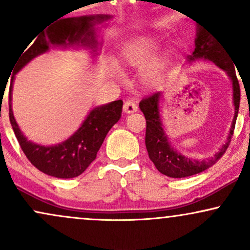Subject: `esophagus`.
I'll return each mask as SVG.
<instances>
[{"label":"esophagus","mask_w":250,"mask_h":250,"mask_svg":"<svg viewBox=\"0 0 250 250\" xmlns=\"http://www.w3.org/2000/svg\"><path fill=\"white\" fill-rule=\"evenodd\" d=\"M136 110H137L136 103L131 101V100H128V101H125V104H123V111H125V114H133Z\"/></svg>","instance_id":"34e87169"}]
</instances>
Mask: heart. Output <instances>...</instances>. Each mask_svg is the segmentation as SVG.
<instances>
[{
    "label": "heart",
    "mask_w": 250,
    "mask_h": 250,
    "mask_svg": "<svg viewBox=\"0 0 250 250\" xmlns=\"http://www.w3.org/2000/svg\"><path fill=\"white\" fill-rule=\"evenodd\" d=\"M161 48V43L153 36H146L136 41L129 43L122 51V63L128 68L133 69H141L142 82L146 85H154L167 71L170 56L168 51L159 53ZM113 75L116 79H122V74L119 70H111Z\"/></svg>",
    "instance_id": "1"
}]
</instances>
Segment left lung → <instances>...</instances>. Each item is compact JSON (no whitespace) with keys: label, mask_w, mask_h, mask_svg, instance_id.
Returning a JSON list of instances; mask_svg holds the SVG:
<instances>
[{"label":"left lung","mask_w":250,"mask_h":250,"mask_svg":"<svg viewBox=\"0 0 250 250\" xmlns=\"http://www.w3.org/2000/svg\"><path fill=\"white\" fill-rule=\"evenodd\" d=\"M196 31L195 50L191 55L188 56L187 61L191 63L197 60H208L226 71L227 75L230 79L231 85H233L235 114L225 145L219 149V151L214 156L208 157L206 160H197L181 154L169 141V137L163 128L161 114H160V100L162 97V93H155L140 102V109L145 115L146 123H147L146 148H147L149 159L153 161L160 173L166 176L174 177V179H181V177H188L191 175L199 174L219 161L220 157L226 153L227 148L231 141L240 107V84L237 81L236 73H235L234 64H231V62L229 61L228 53H226L225 48H222L220 42L209 31L203 28H197Z\"/></svg>","instance_id":"8db88e82"}]
</instances>
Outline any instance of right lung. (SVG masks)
<instances>
[{"instance_id":"add662e5","label":"right lung","mask_w":250,"mask_h":250,"mask_svg":"<svg viewBox=\"0 0 250 250\" xmlns=\"http://www.w3.org/2000/svg\"><path fill=\"white\" fill-rule=\"evenodd\" d=\"M110 19L109 15H85L68 17L57 21L45 31L40 33L35 42L28 43L15 63L9 88V120L22 150L31 165L42 173L59 179H71L81 175L96 159L108 131L119 121L122 113V100L99 105L89 111L81 127L69 139L59 145L42 146L24 136L14 117L11 108V91L15 75L36 56L47 53L50 48H84L91 55H97L96 24ZM35 39V37H34ZM28 48H27L26 47Z\"/></svg>"}]
</instances>
